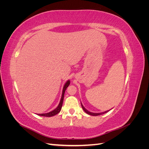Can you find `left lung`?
<instances>
[{
	"mask_svg": "<svg viewBox=\"0 0 149 149\" xmlns=\"http://www.w3.org/2000/svg\"><path fill=\"white\" fill-rule=\"evenodd\" d=\"M81 106H82V108H83V109L84 111V112H86V113L88 114H89V115H91V116H99V115H101V114H104V113H106V112H107L108 111H105V112H101V113H93V112H89V111H88L87 109H86L85 108H84V107L83 106V104H81Z\"/></svg>",
	"mask_w": 149,
	"mask_h": 149,
	"instance_id": "left-lung-1",
	"label": "left lung"
}]
</instances>
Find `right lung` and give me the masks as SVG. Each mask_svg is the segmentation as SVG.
Returning <instances> with one entry per match:
<instances>
[{"label": "right lung", "instance_id": "right-lung-1", "mask_svg": "<svg viewBox=\"0 0 149 149\" xmlns=\"http://www.w3.org/2000/svg\"><path fill=\"white\" fill-rule=\"evenodd\" d=\"M70 84V80L67 81V82L65 83V84L64 85V87L63 89V92H62V96L61 97V100L60 102L59 103V104H58V107L56 108L55 109H54L53 111H51L48 112V113H45V114H38V115L40 116H45V117H52L55 116L57 114L59 113L60 112L61 109V107H62V105H63V99H64V94H65V92L66 91V88L68 87V86Z\"/></svg>", "mask_w": 149, "mask_h": 149}]
</instances>
